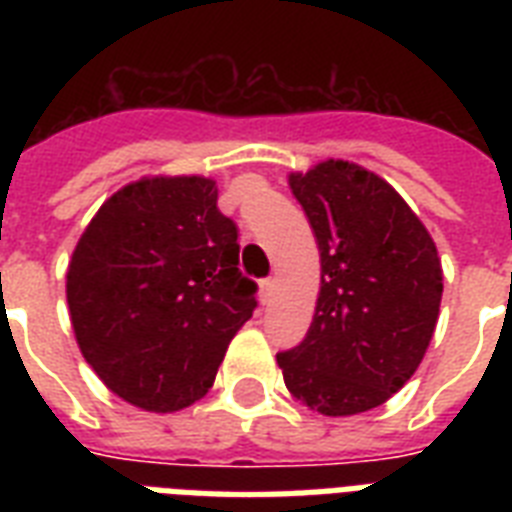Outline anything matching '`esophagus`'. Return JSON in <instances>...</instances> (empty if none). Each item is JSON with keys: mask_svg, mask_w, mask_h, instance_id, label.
<instances>
[{"mask_svg": "<svg viewBox=\"0 0 512 512\" xmlns=\"http://www.w3.org/2000/svg\"><path fill=\"white\" fill-rule=\"evenodd\" d=\"M273 287H276V279H271V276L260 281V300H263V303H271Z\"/></svg>", "mask_w": 512, "mask_h": 512, "instance_id": "34e87169", "label": "esophagus"}]
</instances>
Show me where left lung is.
Instances as JSON below:
<instances>
[{
	"instance_id": "left-lung-1",
	"label": "left lung",
	"mask_w": 512,
	"mask_h": 512,
	"mask_svg": "<svg viewBox=\"0 0 512 512\" xmlns=\"http://www.w3.org/2000/svg\"><path fill=\"white\" fill-rule=\"evenodd\" d=\"M321 252L316 316L276 353L289 393L327 417L385 404L417 372L444 292L436 244L374 172L321 162L289 177Z\"/></svg>"
}]
</instances>
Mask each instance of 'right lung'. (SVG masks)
Returning a JSON list of instances; mask_svg holds the SVG:
<instances>
[{"label": "right lung", "mask_w": 512, "mask_h": 512, "mask_svg": "<svg viewBox=\"0 0 512 512\" xmlns=\"http://www.w3.org/2000/svg\"><path fill=\"white\" fill-rule=\"evenodd\" d=\"M236 239L207 177H148L98 209L68 265L66 297L82 356L116 396L177 412L212 388L257 308Z\"/></svg>", "instance_id": "1"}]
</instances>
